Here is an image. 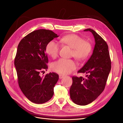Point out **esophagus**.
Returning <instances> with one entry per match:
<instances>
[{
  "instance_id": "1",
  "label": "esophagus",
  "mask_w": 123,
  "mask_h": 123,
  "mask_svg": "<svg viewBox=\"0 0 123 123\" xmlns=\"http://www.w3.org/2000/svg\"><path fill=\"white\" fill-rule=\"evenodd\" d=\"M65 77V75H62V74L59 75V78H60V79H62V78L63 77Z\"/></svg>"
}]
</instances>
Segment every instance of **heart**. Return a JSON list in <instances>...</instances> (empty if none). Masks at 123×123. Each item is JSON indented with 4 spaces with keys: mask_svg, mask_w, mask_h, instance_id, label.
<instances>
[{
    "mask_svg": "<svg viewBox=\"0 0 123 123\" xmlns=\"http://www.w3.org/2000/svg\"><path fill=\"white\" fill-rule=\"evenodd\" d=\"M61 42L73 49L72 56L79 61L86 60L92 51V45L89 42L85 41L81 37L75 34H70L63 37ZM60 46L55 41H51L46 45V51L52 58L58 56ZM77 65L72 60L61 58L52 63L53 71L62 74L70 73L75 70Z\"/></svg>",
    "mask_w": 123,
    "mask_h": 123,
    "instance_id": "1",
    "label": "heart"
}]
</instances>
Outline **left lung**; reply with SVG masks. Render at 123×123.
<instances>
[{
  "label": "left lung",
  "instance_id": "obj_1",
  "mask_svg": "<svg viewBox=\"0 0 123 123\" xmlns=\"http://www.w3.org/2000/svg\"><path fill=\"white\" fill-rule=\"evenodd\" d=\"M94 37L95 47L92 56L78 73H86V78L73 76L70 89V98L77 105H86L96 100L104 91L111 70L108 45L103 38L91 28Z\"/></svg>",
  "mask_w": 123,
  "mask_h": 123
}]
</instances>
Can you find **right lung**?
<instances>
[{
	"instance_id": "obj_1",
	"label": "right lung",
	"mask_w": 123,
	"mask_h": 123,
	"mask_svg": "<svg viewBox=\"0 0 123 123\" xmlns=\"http://www.w3.org/2000/svg\"><path fill=\"white\" fill-rule=\"evenodd\" d=\"M58 37L52 31L39 29L23 37L18 46L14 64L19 86L25 97L33 103H44L53 95L58 75L53 72L41 76L40 73L48 69L46 45Z\"/></svg>"
}]
</instances>
